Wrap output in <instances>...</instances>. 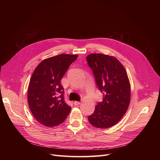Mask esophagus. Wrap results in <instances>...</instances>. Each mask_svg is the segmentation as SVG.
Segmentation results:
<instances>
[{
    "mask_svg": "<svg viewBox=\"0 0 160 160\" xmlns=\"http://www.w3.org/2000/svg\"><path fill=\"white\" fill-rule=\"evenodd\" d=\"M80 102H78V101H74V106H78V105H80Z\"/></svg>",
    "mask_w": 160,
    "mask_h": 160,
    "instance_id": "obj_1",
    "label": "esophagus"
}]
</instances>
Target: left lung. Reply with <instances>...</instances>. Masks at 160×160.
<instances>
[{
	"label": "left lung",
	"mask_w": 160,
	"mask_h": 160,
	"mask_svg": "<svg viewBox=\"0 0 160 160\" xmlns=\"http://www.w3.org/2000/svg\"><path fill=\"white\" fill-rule=\"evenodd\" d=\"M86 60L97 88L103 93L102 101L96 105L88 121L97 128H110L122 119L130 104V84L127 71L113 56L95 53L88 55Z\"/></svg>",
	"instance_id": "left-lung-1"
}]
</instances>
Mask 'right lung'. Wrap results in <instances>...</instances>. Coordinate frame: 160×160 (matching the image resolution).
<instances>
[{
  "mask_svg": "<svg viewBox=\"0 0 160 160\" xmlns=\"http://www.w3.org/2000/svg\"><path fill=\"white\" fill-rule=\"evenodd\" d=\"M78 56L60 54L42 61L30 78L28 102L35 119L41 124L53 127L62 123L71 111L64 100L61 80Z\"/></svg>",
  "mask_w": 160,
  "mask_h": 160,
  "instance_id": "right-lung-1",
  "label": "right lung"
}]
</instances>
